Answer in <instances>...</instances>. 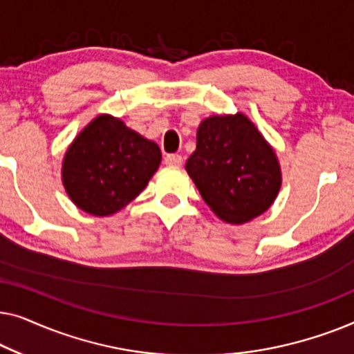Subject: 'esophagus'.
<instances>
[{"instance_id":"1","label":"esophagus","mask_w":354,"mask_h":354,"mask_svg":"<svg viewBox=\"0 0 354 354\" xmlns=\"http://www.w3.org/2000/svg\"><path fill=\"white\" fill-rule=\"evenodd\" d=\"M164 162H166V166H182L183 162V158L180 154H167L166 159H164Z\"/></svg>"}]
</instances>
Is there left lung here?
Instances as JSON below:
<instances>
[{
	"label": "left lung",
	"mask_w": 354,
	"mask_h": 354,
	"mask_svg": "<svg viewBox=\"0 0 354 354\" xmlns=\"http://www.w3.org/2000/svg\"><path fill=\"white\" fill-rule=\"evenodd\" d=\"M185 169L206 205L229 224L268 211L282 185L272 147L241 113L203 120Z\"/></svg>",
	"instance_id": "8db88e82"
}]
</instances>
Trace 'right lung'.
I'll return each mask as SVG.
<instances>
[{
    "instance_id": "add662e5",
    "label": "right lung",
    "mask_w": 354,
    "mask_h": 354,
    "mask_svg": "<svg viewBox=\"0 0 354 354\" xmlns=\"http://www.w3.org/2000/svg\"><path fill=\"white\" fill-rule=\"evenodd\" d=\"M161 164V149L109 114L77 135L62 161L72 203L93 216H111L135 200Z\"/></svg>"
}]
</instances>
